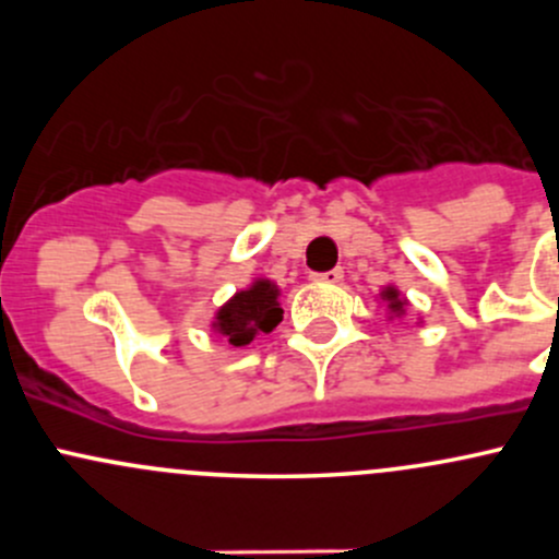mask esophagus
Returning a JSON list of instances; mask_svg holds the SVG:
<instances>
[{"mask_svg": "<svg viewBox=\"0 0 559 559\" xmlns=\"http://www.w3.org/2000/svg\"><path fill=\"white\" fill-rule=\"evenodd\" d=\"M311 281H316V284H341L343 270L335 267V270H326V273H313Z\"/></svg>", "mask_w": 559, "mask_h": 559, "instance_id": "obj_1", "label": "esophagus"}]
</instances>
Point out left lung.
I'll return each instance as SVG.
<instances>
[{
    "label": "left lung",
    "instance_id": "1",
    "mask_svg": "<svg viewBox=\"0 0 559 559\" xmlns=\"http://www.w3.org/2000/svg\"><path fill=\"white\" fill-rule=\"evenodd\" d=\"M381 297H384V300L389 302V311H392V313H403V308H405V300H403V297H400L397 295V289H392V286H389V289L384 292V295H381Z\"/></svg>",
    "mask_w": 559,
    "mask_h": 559
}]
</instances>
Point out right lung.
Returning a JSON list of instances; mask_svg holds the SVG:
<instances>
[{
    "label": "right lung",
    "mask_w": 559,
    "mask_h": 559,
    "mask_svg": "<svg viewBox=\"0 0 559 559\" xmlns=\"http://www.w3.org/2000/svg\"><path fill=\"white\" fill-rule=\"evenodd\" d=\"M284 319L278 306V289L270 281H257L251 289L238 292L222 311L216 313L213 326L218 335L229 341V346H248L253 337L267 335Z\"/></svg>",
    "instance_id": "right-lung-1"
}]
</instances>
